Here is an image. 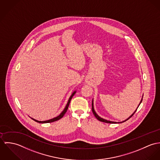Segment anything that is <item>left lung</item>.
Wrapping results in <instances>:
<instances>
[{
  "label": "left lung",
  "instance_id": "1",
  "mask_svg": "<svg viewBox=\"0 0 160 160\" xmlns=\"http://www.w3.org/2000/svg\"><path fill=\"white\" fill-rule=\"evenodd\" d=\"M142 99H141V102H140V103H139V106L138 107V108L139 107V105L141 104V103L142 102ZM138 109V108H137ZM137 109L136 110V111L128 118V119H126V120H125L124 121H123V122H112V121H108V120H105V119H104V118H101V117H100L96 113V112H95V110H94V106H93V99H92V113H93V114H94V115L95 116V117L99 120V121H100V122H104V123H123V122H126V120H128V119H129L134 114V113L136 112V110H137Z\"/></svg>",
  "mask_w": 160,
  "mask_h": 160
}]
</instances>
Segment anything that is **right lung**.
<instances>
[{"mask_svg":"<svg viewBox=\"0 0 160 160\" xmlns=\"http://www.w3.org/2000/svg\"><path fill=\"white\" fill-rule=\"evenodd\" d=\"M75 92H76V91H75L72 94L71 97H70V98H69V101H68V104H67L66 106L65 107V108H64V109L63 110V111H62V112L60 113V115H58V117H55V118H52V119L48 120H46V121H38V120H35V119H34V118H32L33 120H34V121L36 122L39 123H52V122H56V121H57V120H59V119H61V118H62V117H63V116L64 115V114L66 113V112H67V110H68V109L69 106V104H70V102H71V101L72 98V97L74 96V94H75Z\"/></svg>","mask_w":160,"mask_h":160,"instance_id":"1","label":"right lung"}]
</instances>
